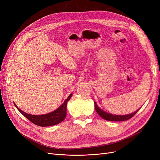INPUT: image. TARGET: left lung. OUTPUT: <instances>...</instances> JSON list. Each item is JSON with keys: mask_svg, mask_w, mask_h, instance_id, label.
<instances>
[{"mask_svg": "<svg viewBox=\"0 0 160 160\" xmlns=\"http://www.w3.org/2000/svg\"><path fill=\"white\" fill-rule=\"evenodd\" d=\"M95 110L97 112V113L103 118L104 119L106 120V121H127L128 119H130V118L135 115V114L139 111V110H138L137 111L134 112L132 113L128 114V115H113L111 113H108L103 110H102L101 109H100L97 104H96V102H95Z\"/></svg>", "mask_w": 160, "mask_h": 160, "instance_id": "1", "label": "left lung"}]
</instances>
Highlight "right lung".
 I'll list each match as a JSON object with an SVG mask.
<instances>
[{"label":"right lung","mask_w":160,"mask_h":160,"mask_svg":"<svg viewBox=\"0 0 160 160\" xmlns=\"http://www.w3.org/2000/svg\"><path fill=\"white\" fill-rule=\"evenodd\" d=\"M72 97V93L68 97L64 102L62 104L61 106L59 107L57 110H54V112L49 113L45 115H34L28 114L27 113L24 112L21 110L16 106L14 103L15 107L18 108V110L25 117L27 118L29 121H30L32 123L35 124L40 127H48V126H53L56 125L58 123L62 122L66 117L67 114V102L69 101L70 98Z\"/></svg>","instance_id":"1"}]
</instances>
